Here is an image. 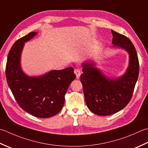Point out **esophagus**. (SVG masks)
I'll return each mask as SVG.
<instances>
[{"mask_svg":"<svg viewBox=\"0 0 148 148\" xmlns=\"http://www.w3.org/2000/svg\"><path fill=\"white\" fill-rule=\"evenodd\" d=\"M74 73H75V75H76V77H77V78H78L80 77V75H81V71H80V70H79V69H75Z\"/></svg>","mask_w":148,"mask_h":148,"instance_id":"1","label":"esophagus"}]
</instances>
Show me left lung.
<instances>
[{"label":"left lung","mask_w":148,"mask_h":148,"mask_svg":"<svg viewBox=\"0 0 148 148\" xmlns=\"http://www.w3.org/2000/svg\"><path fill=\"white\" fill-rule=\"evenodd\" d=\"M114 47L129 53L130 63L125 74L117 79L105 77L91 63L82 64L80 75L85 101L89 110L99 116L115 114L130 101L139 73V62L135 48L126 36L112 30Z\"/></svg>","instance_id":"obj_1"}]
</instances>
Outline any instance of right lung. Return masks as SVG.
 I'll return each mask as SVG.
<instances>
[{
  "mask_svg": "<svg viewBox=\"0 0 148 148\" xmlns=\"http://www.w3.org/2000/svg\"><path fill=\"white\" fill-rule=\"evenodd\" d=\"M36 34L30 32L13 44L8 56L5 76L19 106L33 116L47 118L61 111L64 103L65 94L76 76L72 67L52 70L38 77H29L23 73L20 66L21 52L24 43Z\"/></svg>",
  "mask_w": 148,
  "mask_h": 148,
  "instance_id": "1",
  "label": "right lung"
}]
</instances>
